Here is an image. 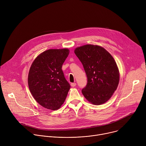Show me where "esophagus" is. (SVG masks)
Masks as SVG:
<instances>
[{
    "label": "esophagus",
    "instance_id": "34e87169",
    "mask_svg": "<svg viewBox=\"0 0 146 146\" xmlns=\"http://www.w3.org/2000/svg\"><path fill=\"white\" fill-rule=\"evenodd\" d=\"M76 86V82H72V83H71V86H72V87H75Z\"/></svg>",
    "mask_w": 146,
    "mask_h": 146
}]
</instances>
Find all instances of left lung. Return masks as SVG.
I'll return each mask as SVG.
<instances>
[{"instance_id": "8db88e82", "label": "left lung", "mask_w": 146, "mask_h": 146, "mask_svg": "<svg viewBox=\"0 0 146 146\" xmlns=\"http://www.w3.org/2000/svg\"><path fill=\"white\" fill-rule=\"evenodd\" d=\"M74 53L87 77V84L81 90L83 95L94 105L105 103L119 83V70L114 58L105 48L92 44L77 47Z\"/></svg>"}]
</instances>
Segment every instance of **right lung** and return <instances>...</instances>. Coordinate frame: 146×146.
Returning a JSON list of instances; mask_svg holds the SVG:
<instances>
[{
	"label": "right lung",
	"mask_w": 146,
	"mask_h": 146,
	"mask_svg": "<svg viewBox=\"0 0 146 146\" xmlns=\"http://www.w3.org/2000/svg\"><path fill=\"white\" fill-rule=\"evenodd\" d=\"M69 53L66 48L48 50L31 65L28 80L29 90L36 102L46 109H59L70 88L62 70Z\"/></svg>",
	"instance_id": "add662e5"
}]
</instances>
